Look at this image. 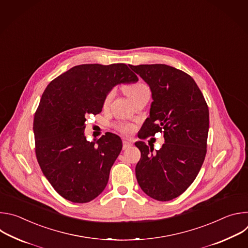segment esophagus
<instances>
[{
  "label": "esophagus",
  "mask_w": 248,
  "mask_h": 248,
  "mask_svg": "<svg viewBox=\"0 0 248 248\" xmlns=\"http://www.w3.org/2000/svg\"><path fill=\"white\" fill-rule=\"evenodd\" d=\"M132 146V143L131 142H128L127 140H124L123 141V149L124 150H125V149H127V148H129V147H131Z\"/></svg>",
  "instance_id": "esophagus-1"
}]
</instances>
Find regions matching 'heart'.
Masks as SVG:
<instances>
[{
	"label": "heart",
	"instance_id": "heart-1",
	"mask_svg": "<svg viewBox=\"0 0 248 248\" xmlns=\"http://www.w3.org/2000/svg\"><path fill=\"white\" fill-rule=\"evenodd\" d=\"M124 91H125L127 96L132 101L139 94L143 93V92L150 91V90H149V87L145 83H143V82H136V83H132V84L126 85L124 87ZM114 95H115V90L114 89L110 90L107 94H106V96L104 98V101H103V105L105 106V107H106V106L109 105V103L113 99ZM115 128L118 131H120V132H122L124 134H129V133H131L134 130V127H133L132 124H125V123H118V124H115Z\"/></svg>",
	"mask_w": 248,
	"mask_h": 248
}]
</instances>
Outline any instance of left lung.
<instances>
[{
  "instance_id": "8db88e82",
  "label": "left lung",
  "mask_w": 248,
  "mask_h": 248,
  "mask_svg": "<svg viewBox=\"0 0 248 248\" xmlns=\"http://www.w3.org/2000/svg\"><path fill=\"white\" fill-rule=\"evenodd\" d=\"M129 66L152 92L150 117L141 130L149 136L163 132L165 138L156 152L143 141L135 143L141 152L136 180L151 198L169 201L189 187L202 167L207 152L208 106L193 78L183 70L162 63Z\"/></svg>"
}]
</instances>
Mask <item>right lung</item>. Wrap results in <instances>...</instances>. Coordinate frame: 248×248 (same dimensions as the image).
<instances>
[{"mask_svg":"<svg viewBox=\"0 0 248 248\" xmlns=\"http://www.w3.org/2000/svg\"><path fill=\"white\" fill-rule=\"evenodd\" d=\"M138 80L125 63L79 64L53 79L34 114L35 154L42 172L64 199L87 203L105 189L121 153V138L111 132L89 142L86 117L102 112L114 86Z\"/></svg>","mask_w":248,"mask_h":248,"instance_id":"right-lung-1","label":"right lung"}]
</instances>
